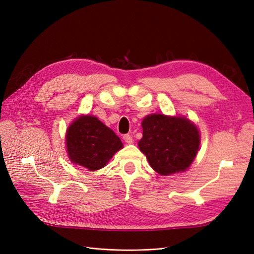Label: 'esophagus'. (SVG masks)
Masks as SVG:
<instances>
[{
	"mask_svg": "<svg viewBox=\"0 0 254 254\" xmlns=\"http://www.w3.org/2000/svg\"><path fill=\"white\" fill-rule=\"evenodd\" d=\"M123 139L127 143V144H131L132 143V136L130 134H124L123 135Z\"/></svg>",
	"mask_w": 254,
	"mask_h": 254,
	"instance_id": "obj_1",
	"label": "esophagus"
}]
</instances>
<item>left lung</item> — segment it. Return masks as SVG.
<instances>
[{
    "label": "left lung",
    "instance_id": "1",
    "mask_svg": "<svg viewBox=\"0 0 254 254\" xmlns=\"http://www.w3.org/2000/svg\"><path fill=\"white\" fill-rule=\"evenodd\" d=\"M141 151L158 174L167 176L187 171L200 144L197 127L184 118L147 115L143 122Z\"/></svg>",
    "mask_w": 254,
    "mask_h": 254
}]
</instances>
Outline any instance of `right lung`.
Returning a JSON list of instances; mask_svg holds the SVG:
<instances>
[{"label":"right lung","instance_id":"right-lung-1","mask_svg":"<svg viewBox=\"0 0 254 254\" xmlns=\"http://www.w3.org/2000/svg\"><path fill=\"white\" fill-rule=\"evenodd\" d=\"M67 155L90 171L103 168L123 147L120 137L95 117H79L66 132Z\"/></svg>","mask_w":254,"mask_h":254}]
</instances>
